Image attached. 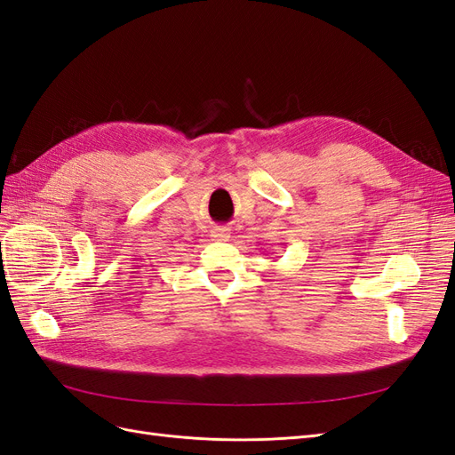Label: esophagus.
<instances>
[{
	"instance_id": "obj_1",
	"label": "esophagus",
	"mask_w": 455,
	"mask_h": 455,
	"mask_svg": "<svg viewBox=\"0 0 455 455\" xmlns=\"http://www.w3.org/2000/svg\"><path fill=\"white\" fill-rule=\"evenodd\" d=\"M212 238H213V240L225 242V240H228V238H230V232H228V228H227V227H215V228L212 230Z\"/></svg>"
}]
</instances>
